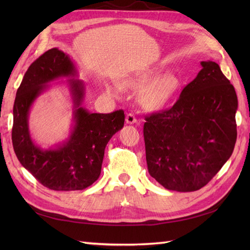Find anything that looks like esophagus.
Masks as SVG:
<instances>
[{
	"label": "esophagus",
	"mask_w": 250,
	"mask_h": 250,
	"mask_svg": "<svg viewBox=\"0 0 250 250\" xmlns=\"http://www.w3.org/2000/svg\"><path fill=\"white\" fill-rule=\"evenodd\" d=\"M125 122L128 125H133V124H136L137 119L135 118V116L133 114H128L125 116Z\"/></svg>",
	"instance_id": "esophagus-1"
}]
</instances>
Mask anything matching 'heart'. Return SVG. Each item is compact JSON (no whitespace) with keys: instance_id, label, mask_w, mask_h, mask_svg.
Here are the masks:
<instances>
[{"instance_id":"b5f03b06","label":"heart","mask_w":250,"mask_h":250,"mask_svg":"<svg viewBox=\"0 0 250 250\" xmlns=\"http://www.w3.org/2000/svg\"><path fill=\"white\" fill-rule=\"evenodd\" d=\"M132 88L144 90L141 95V101L149 109H158L166 105L176 92L179 86V79L174 74H167L160 78L158 70H150L141 74L129 83ZM113 94H118V86L108 87Z\"/></svg>"}]
</instances>
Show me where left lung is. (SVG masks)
<instances>
[{"label":"left lung","mask_w":250,"mask_h":250,"mask_svg":"<svg viewBox=\"0 0 250 250\" xmlns=\"http://www.w3.org/2000/svg\"><path fill=\"white\" fill-rule=\"evenodd\" d=\"M201 65L176 103L147 116L144 124L148 172L179 192L204 187L229 160L236 142L235 89L216 62Z\"/></svg>","instance_id":"1"}]
</instances>
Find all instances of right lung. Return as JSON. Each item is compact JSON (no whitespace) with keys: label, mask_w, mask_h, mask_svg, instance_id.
Segmentation results:
<instances>
[{"label":"right lung","mask_w":250,"mask_h":250,"mask_svg":"<svg viewBox=\"0 0 250 250\" xmlns=\"http://www.w3.org/2000/svg\"><path fill=\"white\" fill-rule=\"evenodd\" d=\"M75 76L77 70L71 58L51 48L29 66L16 93L12 131L15 153L21 166L51 190H83L91 186L101 174L106 145L125 124L122 109L97 114L83 107L84 83L70 78L66 81L73 101L70 136L49 149L37 146L29 130L31 106L50 87L49 83Z\"/></svg>","instance_id":"right-lung-1"}]
</instances>
